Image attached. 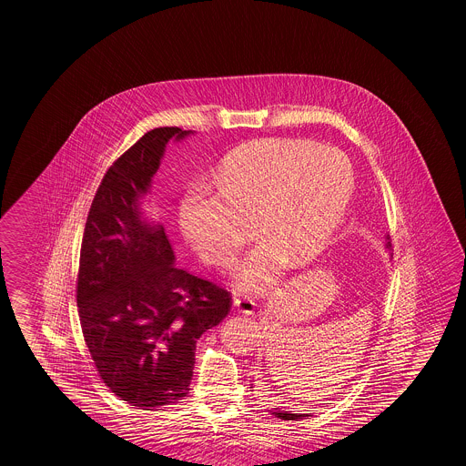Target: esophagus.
I'll use <instances>...</instances> for the list:
<instances>
[{
  "instance_id": "1",
  "label": "esophagus",
  "mask_w": 466,
  "mask_h": 466,
  "mask_svg": "<svg viewBox=\"0 0 466 466\" xmlns=\"http://www.w3.org/2000/svg\"><path fill=\"white\" fill-rule=\"evenodd\" d=\"M234 308L242 312V314H254V302L251 299H246V297H236L234 299Z\"/></svg>"
}]
</instances>
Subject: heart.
<instances>
[{
    "mask_svg": "<svg viewBox=\"0 0 466 466\" xmlns=\"http://www.w3.org/2000/svg\"><path fill=\"white\" fill-rule=\"evenodd\" d=\"M350 160L308 140H259L227 154L213 172L217 193L191 184L177 207L184 239L208 265L228 267L253 220L259 242L234 273L240 292L265 294L287 259L309 261L339 228L353 193Z\"/></svg>",
    "mask_w": 466,
    "mask_h": 466,
    "instance_id": "obj_1",
    "label": "heart"
}]
</instances>
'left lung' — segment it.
Here are the masks:
<instances>
[{
	"label": "left lung",
	"instance_id": "8db88e82",
	"mask_svg": "<svg viewBox=\"0 0 466 466\" xmlns=\"http://www.w3.org/2000/svg\"><path fill=\"white\" fill-rule=\"evenodd\" d=\"M386 248L390 249V246H391V242H390V238L386 236ZM273 413L279 417V419H282V420H297V419H302V417H308L306 413H292V411H285V410L275 409L273 410Z\"/></svg>",
	"mask_w": 466,
	"mask_h": 466
}]
</instances>
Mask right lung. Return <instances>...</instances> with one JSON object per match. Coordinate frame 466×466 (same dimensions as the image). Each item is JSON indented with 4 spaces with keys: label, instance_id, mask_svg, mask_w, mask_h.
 I'll use <instances>...</instances> for the list:
<instances>
[{
    "label": "right lung",
    "instance_id": "add662e5",
    "mask_svg": "<svg viewBox=\"0 0 466 466\" xmlns=\"http://www.w3.org/2000/svg\"><path fill=\"white\" fill-rule=\"evenodd\" d=\"M156 127L106 172L85 224L76 304L90 357L114 395L157 410L187 395L197 341L230 310V294L176 267L160 222L143 201L170 140Z\"/></svg>",
    "mask_w": 466,
    "mask_h": 466
}]
</instances>
